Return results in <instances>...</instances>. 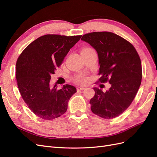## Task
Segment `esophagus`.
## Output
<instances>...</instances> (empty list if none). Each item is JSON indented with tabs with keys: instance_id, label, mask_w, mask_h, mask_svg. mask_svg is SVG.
<instances>
[{
	"instance_id": "34e87169",
	"label": "esophagus",
	"mask_w": 157,
	"mask_h": 157,
	"mask_svg": "<svg viewBox=\"0 0 157 157\" xmlns=\"http://www.w3.org/2000/svg\"><path fill=\"white\" fill-rule=\"evenodd\" d=\"M84 89H85V88L83 87V86H79V87H77V91H80V90H84Z\"/></svg>"
}]
</instances>
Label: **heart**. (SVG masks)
Instances as JSON below:
<instances>
[{
    "instance_id": "1",
    "label": "heart",
    "mask_w": 157,
    "mask_h": 157,
    "mask_svg": "<svg viewBox=\"0 0 157 157\" xmlns=\"http://www.w3.org/2000/svg\"><path fill=\"white\" fill-rule=\"evenodd\" d=\"M90 49H92V48H85L82 50H90ZM88 80V78L86 77H85L84 75H78L77 77H76L74 78V81L77 83H80V84H84L87 82Z\"/></svg>"
}]
</instances>
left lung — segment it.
<instances>
[{
	"label": "left lung",
	"mask_w": 157,
	"mask_h": 157,
	"mask_svg": "<svg viewBox=\"0 0 157 157\" xmlns=\"http://www.w3.org/2000/svg\"><path fill=\"white\" fill-rule=\"evenodd\" d=\"M96 50L100 65L98 82H109L111 86L103 92L94 88L90 101L92 111L105 119L117 117L134 100L142 78L140 56L130 42L111 32H93L82 36Z\"/></svg>",
	"instance_id": "8db88e82"
}]
</instances>
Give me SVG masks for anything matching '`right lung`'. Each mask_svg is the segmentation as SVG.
I'll return each instance as SVG.
<instances>
[{"instance_id": "obj_1", "label": "right lung", "mask_w": 157, "mask_h": 157, "mask_svg": "<svg viewBox=\"0 0 157 157\" xmlns=\"http://www.w3.org/2000/svg\"><path fill=\"white\" fill-rule=\"evenodd\" d=\"M82 35H45L28 45L16 62V80L21 96L30 110L44 120L64 114L77 89L69 84L58 90L50 84L51 75L62 63Z\"/></svg>"}]
</instances>
